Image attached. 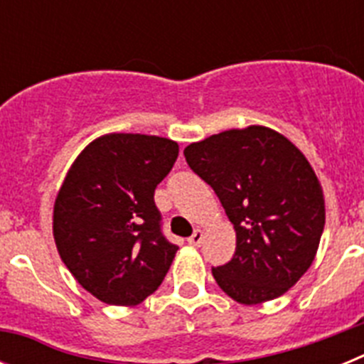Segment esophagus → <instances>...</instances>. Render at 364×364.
I'll return each mask as SVG.
<instances>
[{
  "instance_id": "obj_1",
  "label": "esophagus",
  "mask_w": 364,
  "mask_h": 364,
  "mask_svg": "<svg viewBox=\"0 0 364 364\" xmlns=\"http://www.w3.org/2000/svg\"><path fill=\"white\" fill-rule=\"evenodd\" d=\"M202 240H204V231H202V230H195V233H193L191 237H189L188 242L191 244V246L198 247L202 244Z\"/></svg>"
}]
</instances>
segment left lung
<instances>
[{"instance_id":"1","label":"left lung","mask_w":364,"mask_h":364,"mask_svg":"<svg viewBox=\"0 0 364 364\" xmlns=\"http://www.w3.org/2000/svg\"><path fill=\"white\" fill-rule=\"evenodd\" d=\"M186 162L217 193L237 233L233 259L211 269L252 306L281 297L308 272L324 230V197L306 156L264 125L189 144Z\"/></svg>"}]
</instances>
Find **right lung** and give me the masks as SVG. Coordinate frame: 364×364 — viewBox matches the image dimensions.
Wrapping results in <instances>:
<instances>
[{
  "mask_svg": "<svg viewBox=\"0 0 364 364\" xmlns=\"http://www.w3.org/2000/svg\"><path fill=\"white\" fill-rule=\"evenodd\" d=\"M178 144L109 133L76 156L54 200L53 235L73 277L98 301L136 306L156 291L178 246L160 230L154 189Z\"/></svg>",
  "mask_w": 364,
  "mask_h": 364,
  "instance_id": "right-lung-1",
  "label": "right lung"
}]
</instances>
